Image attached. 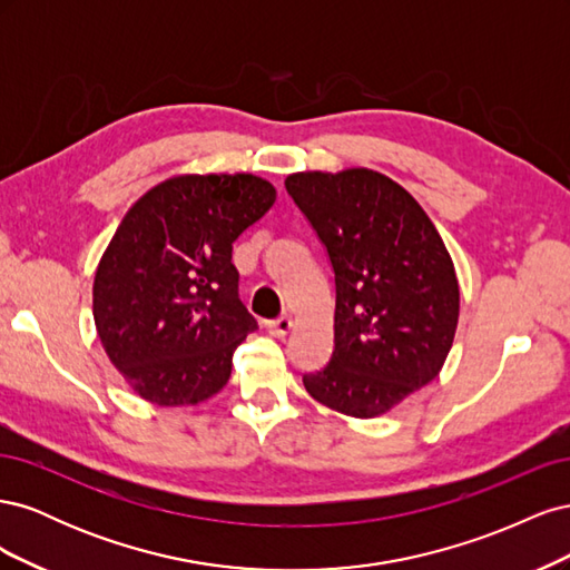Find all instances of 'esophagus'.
Listing matches in <instances>:
<instances>
[{
  "label": "esophagus",
  "mask_w": 570,
  "mask_h": 570,
  "mask_svg": "<svg viewBox=\"0 0 570 570\" xmlns=\"http://www.w3.org/2000/svg\"><path fill=\"white\" fill-rule=\"evenodd\" d=\"M266 327H268V333L273 337H285L292 331V318L289 316H281V318H275V321H268Z\"/></svg>",
  "instance_id": "obj_1"
}]
</instances>
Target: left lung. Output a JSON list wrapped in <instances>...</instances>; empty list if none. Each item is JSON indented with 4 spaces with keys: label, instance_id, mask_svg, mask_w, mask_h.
Instances as JSON below:
<instances>
[{
    "label": "left lung",
    "instance_id": "obj_1",
    "mask_svg": "<svg viewBox=\"0 0 570 570\" xmlns=\"http://www.w3.org/2000/svg\"><path fill=\"white\" fill-rule=\"evenodd\" d=\"M335 273V350L304 387L375 419L438 377L459 323L452 256L421 204L371 168L285 180Z\"/></svg>",
    "mask_w": 570,
    "mask_h": 570
}]
</instances>
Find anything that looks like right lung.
I'll return each mask as SVG.
<instances>
[{
	"label": "right lung",
	"instance_id": "obj_1",
	"mask_svg": "<svg viewBox=\"0 0 570 570\" xmlns=\"http://www.w3.org/2000/svg\"><path fill=\"white\" fill-rule=\"evenodd\" d=\"M275 202L252 174L176 176L120 220L92 287L111 364L142 400L199 404L228 383L233 352L256 318L239 302L233 243Z\"/></svg>",
	"mask_w": 570,
	"mask_h": 570
}]
</instances>
